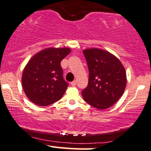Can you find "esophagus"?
Masks as SVG:
<instances>
[{
    "label": "esophagus",
    "mask_w": 151,
    "mask_h": 151,
    "mask_svg": "<svg viewBox=\"0 0 151 151\" xmlns=\"http://www.w3.org/2000/svg\"><path fill=\"white\" fill-rule=\"evenodd\" d=\"M71 84H72V86H76L77 85V81L74 80L73 81H72V82H71Z\"/></svg>",
    "instance_id": "obj_1"
}]
</instances>
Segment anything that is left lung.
Here are the masks:
<instances>
[{
    "mask_svg": "<svg viewBox=\"0 0 151 151\" xmlns=\"http://www.w3.org/2000/svg\"><path fill=\"white\" fill-rule=\"evenodd\" d=\"M89 68L88 86L81 91L86 103L98 109L112 106L121 97L126 86L124 67L115 55L106 50H83Z\"/></svg>",
    "mask_w": 151,
    "mask_h": 151,
    "instance_id": "left-lung-1",
    "label": "left lung"
}]
</instances>
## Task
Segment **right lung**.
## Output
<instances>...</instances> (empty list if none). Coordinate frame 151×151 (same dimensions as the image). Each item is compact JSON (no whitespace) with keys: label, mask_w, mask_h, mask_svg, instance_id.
Masks as SVG:
<instances>
[{"label":"right lung","mask_w":151,"mask_h":151,"mask_svg":"<svg viewBox=\"0 0 151 151\" xmlns=\"http://www.w3.org/2000/svg\"><path fill=\"white\" fill-rule=\"evenodd\" d=\"M70 52L68 47H48L29 60L22 72V86L32 103L46 106L62 97L68 84L60 63Z\"/></svg>","instance_id":"1"}]
</instances>
